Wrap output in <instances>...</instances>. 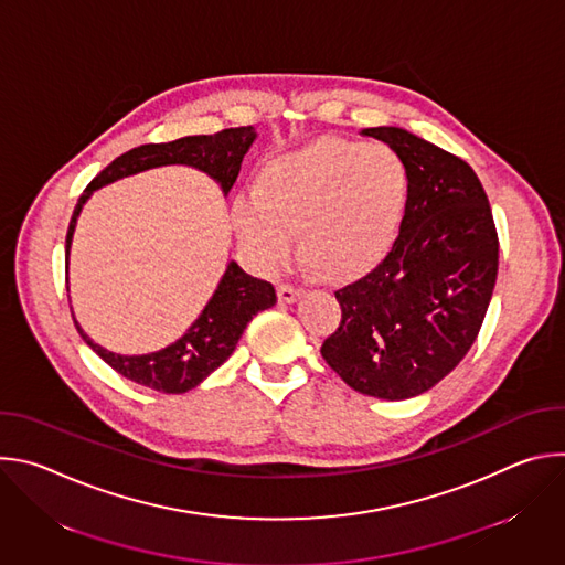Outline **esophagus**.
Listing matches in <instances>:
<instances>
[{
	"instance_id": "esophagus-1",
	"label": "esophagus",
	"mask_w": 565,
	"mask_h": 565,
	"mask_svg": "<svg viewBox=\"0 0 565 565\" xmlns=\"http://www.w3.org/2000/svg\"><path fill=\"white\" fill-rule=\"evenodd\" d=\"M277 295H279V299H281V301L290 303V301H295V299L301 295V288L290 286V284H281V286L277 288Z\"/></svg>"
}]
</instances>
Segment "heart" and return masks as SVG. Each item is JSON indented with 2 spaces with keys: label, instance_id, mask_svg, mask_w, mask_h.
Wrapping results in <instances>:
<instances>
[{
  "label": "heart",
  "instance_id": "heart-1",
  "mask_svg": "<svg viewBox=\"0 0 565 565\" xmlns=\"http://www.w3.org/2000/svg\"><path fill=\"white\" fill-rule=\"evenodd\" d=\"M405 160L382 142L317 138L273 158L259 188L232 203L241 244L268 273L292 264L301 246L331 279L371 270L393 244L407 205Z\"/></svg>",
  "mask_w": 565,
  "mask_h": 565
}]
</instances>
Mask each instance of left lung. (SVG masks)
Here are the masks:
<instances>
[{
	"label": "left lung",
	"instance_id": "left-lung-1",
	"mask_svg": "<svg viewBox=\"0 0 565 565\" xmlns=\"http://www.w3.org/2000/svg\"><path fill=\"white\" fill-rule=\"evenodd\" d=\"M405 160L409 194L388 255L335 290L342 321L321 358L358 393L407 399L471 349L499 273L486 190L462 158L399 127H369Z\"/></svg>",
	"mask_w": 565,
	"mask_h": 565
}]
</instances>
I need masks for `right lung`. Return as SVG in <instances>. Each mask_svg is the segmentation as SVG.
I'll list each match as a JSON object with an SVG mask.
<instances>
[{"label":"right lung","mask_w":565,"mask_h":565,"mask_svg":"<svg viewBox=\"0 0 565 565\" xmlns=\"http://www.w3.org/2000/svg\"><path fill=\"white\" fill-rule=\"evenodd\" d=\"M257 138L253 127H232L216 131L212 136H185L172 142H151L140 145L109 163L77 199L73 210L68 232H66V262L68 248L75 230V221L87 199L118 181L145 170L163 168V166H190L210 174L227 194L238 177L241 160ZM277 303L273 284L250 277L230 262L218 288L212 299L190 327V331L174 344L147 355H120L96 344L83 329L77 333L83 340L120 375L127 380L149 386L160 393H185L201 384L214 369H218L234 351L238 338L244 335L248 321L259 310H266Z\"/></svg>","instance_id":"add662e5"}]
</instances>
